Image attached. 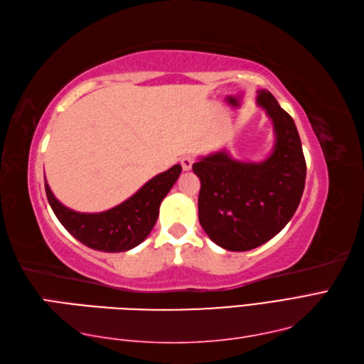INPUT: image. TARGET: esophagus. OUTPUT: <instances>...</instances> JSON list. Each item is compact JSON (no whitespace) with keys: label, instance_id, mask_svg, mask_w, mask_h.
I'll return each mask as SVG.
<instances>
[{"label":"esophagus","instance_id":"esophagus-1","mask_svg":"<svg viewBox=\"0 0 364 364\" xmlns=\"http://www.w3.org/2000/svg\"><path fill=\"white\" fill-rule=\"evenodd\" d=\"M193 164H194V157H191V156H185V157H182L181 165H182V170H183V171H190V170H191V166H193Z\"/></svg>","mask_w":364,"mask_h":364}]
</instances>
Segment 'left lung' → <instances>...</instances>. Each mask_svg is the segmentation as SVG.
I'll return each mask as SVG.
<instances>
[{
	"mask_svg": "<svg viewBox=\"0 0 364 364\" xmlns=\"http://www.w3.org/2000/svg\"><path fill=\"white\" fill-rule=\"evenodd\" d=\"M258 105L273 122V151L261 162L235 161L223 151L200 157L199 223L213 242L230 252L265 244L287 225L306 183V159L294 119L269 91Z\"/></svg>",
	"mask_w": 364,
	"mask_h": 364,
	"instance_id": "1",
	"label": "left lung"
}]
</instances>
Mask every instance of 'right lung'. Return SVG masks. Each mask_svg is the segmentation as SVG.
Listing matches in <instances>:
<instances>
[{
	"label": "right lung",
	"mask_w": 364,
	"mask_h": 364,
	"mask_svg": "<svg viewBox=\"0 0 364 364\" xmlns=\"http://www.w3.org/2000/svg\"><path fill=\"white\" fill-rule=\"evenodd\" d=\"M182 166L154 176L137 193L120 205L102 213H78L58 202L44 181L46 196L57 219L77 241L90 249L108 253H119L134 249L151 230L159 218V207L173 188Z\"/></svg>",
	"instance_id": "right-lung-1"
}]
</instances>
